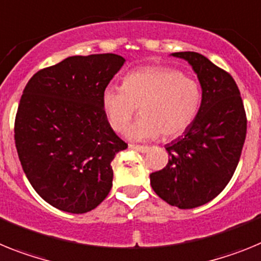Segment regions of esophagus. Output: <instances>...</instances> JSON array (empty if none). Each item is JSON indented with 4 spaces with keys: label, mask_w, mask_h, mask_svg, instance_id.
<instances>
[{
    "label": "esophagus",
    "mask_w": 261,
    "mask_h": 261,
    "mask_svg": "<svg viewBox=\"0 0 261 261\" xmlns=\"http://www.w3.org/2000/svg\"><path fill=\"white\" fill-rule=\"evenodd\" d=\"M130 147L131 149H135V151H139V152H142V153H146V152H148V149H149V147H147V146H139V144H130Z\"/></svg>",
    "instance_id": "1"
}]
</instances>
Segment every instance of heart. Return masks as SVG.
Instances as JSON below:
<instances>
[{"label":"heart","instance_id":"heart-1","mask_svg":"<svg viewBox=\"0 0 261 261\" xmlns=\"http://www.w3.org/2000/svg\"><path fill=\"white\" fill-rule=\"evenodd\" d=\"M198 83L171 67H146L131 72L122 87L102 92V109L109 123L122 131L140 109L137 121L126 128L133 140L155 139L160 134L176 138L190 127L201 108Z\"/></svg>","mask_w":261,"mask_h":261}]
</instances>
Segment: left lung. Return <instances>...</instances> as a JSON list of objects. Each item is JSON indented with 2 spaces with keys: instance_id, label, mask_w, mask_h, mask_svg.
I'll list each match as a JSON object with an SVG mask.
<instances>
[{
  "instance_id": "1",
  "label": "left lung",
  "mask_w": 261,
  "mask_h": 261,
  "mask_svg": "<svg viewBox=\"0 0 261 261\" xmlns=\"http://www.w3.org/2000/svg\"><path fill=\"white\" fill-rule=\"evenodd\" d=\"M172 56L192 65L202 99L190 127L165 146L168 164L149 178L165 202L193 209L215 198L232 177L246 139L247 118L230 73L197 52H174Z\"/></svg>"
}]
</instances>
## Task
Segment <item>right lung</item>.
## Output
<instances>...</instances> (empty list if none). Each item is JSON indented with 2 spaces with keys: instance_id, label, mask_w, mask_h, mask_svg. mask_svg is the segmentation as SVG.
<instances>
[{
  "instance_id": "obj_1",
  "label": "right lung",
  "mask_w": 261,
  "mask_h": 261,
  "mask_svg": "<svg viewBox=\"0 0 261 261\" xmlns=\"http://www.w3.org/2000/svg\"><path fill=\"white\" fill-rule=\"evenodd\" d=\"M122 56H69L31 77L18 106L14 139L31 187L54 207L93 210L113 187L112 162L127 148L110 127L102 92Z\"/></svg>"
}]
</instances>
